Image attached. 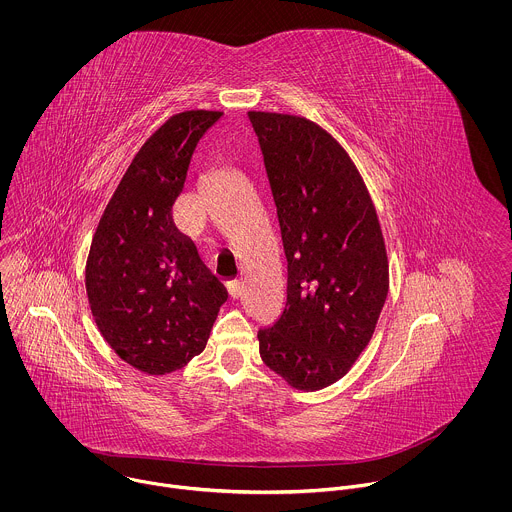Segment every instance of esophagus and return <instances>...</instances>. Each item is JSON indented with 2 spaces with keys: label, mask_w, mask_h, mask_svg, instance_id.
I'll list each match as a JSON object with an SVG mask.
<instances>
[{
  "label": "esophagus",
  "mask_w": 512,
  "mask_h": 512,
  "mask_svg": "<svg viewBox=\"0 0 512 512\" xmlns=\"http://www.w3.org/2000/svg\"><path fill=\"white\" fill-rule=\"evenodd\" d=\"M226 290H228L232 299H236V297H240V293H242V284H240V282H236V280L226 282Z\"/></svg>",
  "instance_id": "1"
}]
</instances>
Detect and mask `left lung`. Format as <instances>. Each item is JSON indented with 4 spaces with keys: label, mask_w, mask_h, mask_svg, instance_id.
<instances>
[{
    "label": "left lung",
    "mask_w": 512,
    "mask_h": 512,
    "mask_svg": "<svg viewBox=\"0 0 512 512\" xmlns=\"http://www.w3.org/2000/svg\"><path fill=\"white\" fill-rule=\"evenodd\" d=\"M288 258V301L258 331L260 357L297 390H319L365 351L388 295V258L365 183L317 124L248 112Z\"/></svg>",
    "instance_id": "obj_1"
}]
</instances>
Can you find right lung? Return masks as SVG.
<instances>
[{
  "instance_id": "right-lung-1",
  "label": "right lung",
  "mask_w": 512,
  "mask_h": 512,
  "mask_svg": "<svg viewBox=\"0 0 512 512\" xmlns=\"http://www.w3.org/2000/svg\"><path fill=\"white\" fill-rule=\"evenodd\" d=\"M220 116H171L132 159L90 244L94 321L116 355L147 374L173 372L201 355L228 299L171 213L195 147Z\"/></svg>"
}]
</instances>
